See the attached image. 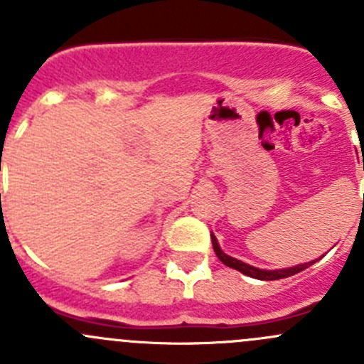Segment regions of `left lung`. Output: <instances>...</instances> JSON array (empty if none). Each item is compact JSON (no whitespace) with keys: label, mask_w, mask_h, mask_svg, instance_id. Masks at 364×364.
<instances>
[{"label":"left lung","mask_w":364,"mask_h":364,"mask_svg":"<svg viewBox=\"0 0 364 364\" xmlns=\"http://www.w3.org/2000/svg\"><path fill=\"white\" fill-rule=\"evenodd\" d=\"M211 243H213V250H215L216 257H218L220 260H222L225 266L232 267V269L236 271H241L243 274H247V277H252V278H257V280H280V278H287V277H292V274L299 273V271L306 269L308 266H311V264L315 262H308V264H299V266H294V267H287V269H277V271H266V269H259V267H253L250 264H245L241 262V260L234 259V257L227 255V253L222 252V248L218 247V241H216L215 236H211Z\"/></svg>","instance_id":"left-lung-1"}]
</instances>
